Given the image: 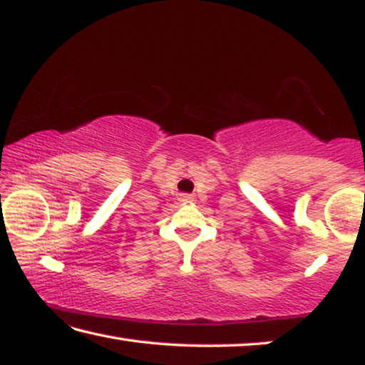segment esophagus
I'll use <instances>...</instances> for the list:
<instances>
[{"label": "esophagus", "instance_id": "obj_1", "mask_svg": "<svg viewBox=\"0 0 365 365\" xmlns=\"http://www.w3.org/2000/svg\"><path fill=\"white\" fill-rule=\"evenodd\" d=\"M181 200H182V202H189V200H190V197H189V195H186V194H184V195H182V197H181Z\"/></svg>", "mask_w": 365, "mask_h": 365}]
</instances>
